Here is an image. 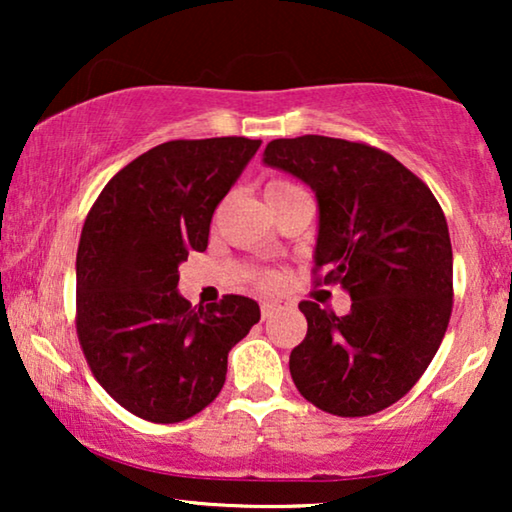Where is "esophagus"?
<instances>
[{
    "instance_id": "esophagus-1",
    "label": "esophagus",
    "mask_w": 512,
    "mask_h": 512,
    "mask_svg": "<svg viewBox=\"0 0 512 512\" xmlns=\"http://www.w3.org/2000/svg\"><path fill=\"white\" fill-rule=\"evenodd\" d=\"M284 307H286L284 300H265V303L261 305V314H263V319L272 317V314L279 312V310H284Z\"/></svg>"
}]
</instances>
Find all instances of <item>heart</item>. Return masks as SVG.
Masks as SVG:
<instances>
[{
    "mask_svg": "<svg viewBox=\"0 0 512 512\" xmlns=\"http://www.w3.org/2000/svg\"><path fill=\"white\" fill-rule=\"evenodd\" d=\"M293 191H300L296 184H291V181H284V179H272L268 186H265V195H268V200H275V198H282V195H289ZM263 284H272V277H263L261 279Z\"/></svg>",
    "mask_w": 512,
    "mask_h": 512,
    "instance_id": "b5f03b06",
    "label": "heart"
}]
</instances>
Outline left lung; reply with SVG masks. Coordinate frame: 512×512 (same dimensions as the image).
<instances>
[{
	"label": "left lung",
	"mask_w": 512,
	"mask_h": 512,
	"mask_svg": "<svg viewBox=\"0 0 512 512\" xmlns=\"http://www.w3.org/2000/svg\"><path fill=\"white\" fill-rule=\"evenodd\" d=\"M263 163L317 195L314 272L352 298L345 317L300 303L305 340L289 370L300 394L338 417L375 415L415 387L452 314V244L429 186L394 156L347 139H272Z\"/></svg>",
	"instance_id": "1"
}]
</instances>
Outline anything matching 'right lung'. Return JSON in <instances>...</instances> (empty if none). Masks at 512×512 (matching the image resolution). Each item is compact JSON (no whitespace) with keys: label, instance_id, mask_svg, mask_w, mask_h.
Segmentation results:
<instances>
[{"label":"right lung","instance_id":"add662e5","mask_svg":"<svg viewBox=\"0 0 512 512\" xmlns=\"http://www.w3.org/2000/svg\"><path fill=\"white\" fill-rule=\"evenodd\" d=\"M261 139H174L132 160L90 207L76 251V333L104 391L132 415L174 424L226 382L228 352L258 303L223 296L193 310L179 265L205 251L214 209Z\"/></svg>","mask_w":512,"mask_h":512}]
</instances>
